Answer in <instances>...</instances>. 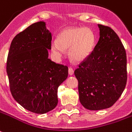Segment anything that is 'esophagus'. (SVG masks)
Returning <instances> with one entry per match:
<instances>
[{"label":"esophagus","mask_w":132,"mask_h":132,"mask_svg":"<svg viewBox=\"0 0 132 132\" xmlns=\"http://www.w3.org/2000/svg\"><path fill=\"white\" fill-rule=\"evenodd\" d=\"M73 72H74V71H73V69L71 68V67H69V75H73Z\"/></svg>","instance_id":"1"}]
</instances>
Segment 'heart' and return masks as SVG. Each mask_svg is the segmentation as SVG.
<instances>
[{
	"instance_id": "heart-1",
	"label": "heart",
	"mask_w": 132,
	"mask_h": 132,
	"mask_svg": "<svg viewBox=\"0 0 132 132\" xmlns=\"http://www.w3.org/2000/svg\"><path fill=\"white\" fill-rule=\"evenodd\" d=\"M94 37L90 30L84 28H67L61 31L57 40L51 41L50 49L53 56L60 59L69 50V56L80 62L90 55L94 48Z\"/></svg>"
}]
</instances>
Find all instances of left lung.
<instances>
[{
  "mask_svg": "<svg viewBox=\"0 0 132 132\" xmlns=\"http://www.w3.org/2000/svg\"><path fill=\"white\" fill-rule=\"evenodd\" d=\"M99 28V40L74 74L79 82V100L88 110L111 107L124 92L127 81V54L113 29Z\"/></svg>",
  "mask_w": 132,
  "mask_h": 132,
  "instance_id": "8db88e82",
  "label": "left lung"
}]
</instances>
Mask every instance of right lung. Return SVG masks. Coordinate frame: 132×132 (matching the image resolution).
Wrapping results in <instances>:
<instances>
[{
	"instance_id": "1",
	"label": "right lung",
	"mask_w": 132,
	"mask_h": 132,
	"mask_svg": "<svg viewBox=\"0 0 132 132\" xmlns=\"http://www.w3.org/2000/svg\"><path fill=\"white\" fill-rule=\"evenodd\" d=\"M52 40L46 23L40 21L17 34L6 64L10 90L18 104L36 114L53 110L58 88L68 77V67L48 59Z\"/></svg>"
}]
</instances>
